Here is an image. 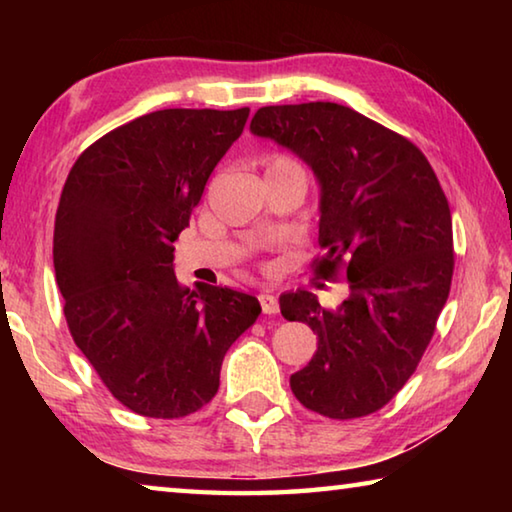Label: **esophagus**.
Returning <instances> with one entry per match:
<instances>
[{"label": "esophagus", "instance_id": "esophagus-1", "mask_svg": "<svg viewBox=\"0 0 512 512\" xmlns=\"http://www.w3.org/2000/svg\"><path fill=\"white\" fill-rule=\"evenodd\" d=\"M259 305H262V311H264V314H268V316H273V314H277V311H280V305H277V298L273 296V293H268V291L259 293Z\"/></svg>", "mask_w": 512, "mask_h": 512}]
</instances>
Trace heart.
<instances>
[{
    "label": "heart",
    "mask_w": 512,
    "mask_h": 512,
    "mask_svg": "<svg viewBox=\"0 0 512 512\" xmlns=\"http://www.w3.org/2000/svg\"><path fill=\"white\" fill-rule=\"evenodd\" d=\"M282 167H298V164L291 158H284V155H273V158L268 160V169H282Z\"/></svg>",
    "instance_id": "1"
}]
</instances>
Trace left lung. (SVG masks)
I'll use <instances>...</instances> for the list:
<instances>
[{"instance_id":"obj_1","label":"left lung","mask_w":512,"mask_h":512,"mask_svg":"<svg viewBox=\"0 0 512 512\" xmlns=\"http://www.w3.org/2000/svg\"><path fill=\"white\" fill-rule=\"evenodd\" d=\"M250 133L314 171L325 250L316 275L348 280V298L334 309L305 289L280 296L282 316L318 336L314 357L291 375V391L325 418L375 413L418 368L452 287L443 187L418 146L339 103L259 108Z\"/></svg>"}]
</instances>
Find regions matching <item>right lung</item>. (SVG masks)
<instances>
[{
	"instance_id": "add662e5",
	"label": "right lung",
	"mask_w": 512,
	"mask_h": 512,
	"mask_svg": "<svg viewBox=\"0 0 512 512\" xmlns=\"http://www.w3.org/2000/svg\"><path fill=\"white\" fill-rule=\"evenodd\" d=\"M248 108H169L88 146L65 180L54 268L74 343L126 409L185 418L219 391L225 352L262 314L228 287L189 291L173 241L189 225Z\"/></svg>"
}]
</instances>
